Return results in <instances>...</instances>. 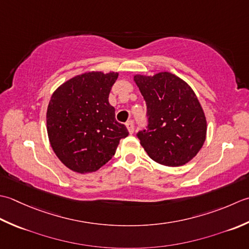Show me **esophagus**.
I'll use <instances>...</instances> for the list:
<instances>
[{"instance_id":"obj_1","label":"esophagus","mask_w":249,"mask_h":249,"mask_svg":"<svg viewBox=\"0 0 249 249\" xmlns=\"http://www.w3.org/2000/svg\"><path fill=\"white\" fill-rule=\"evenodd\" d=\"M125 126H126V129H128L129 133L130 134H133V132H134V124H133V121L129 120L128 123L125 124Z\"/></svg>"}]
</instances>
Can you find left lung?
I'll list each match as a JSON object with an SVG mask.
<instances>
[{
    "label": "left lung",
    "mask_w": 249,
    "mask_h": 249,
    "mask_svg": "<svg viewBox=\"0 0 249 249\" xmlns=\"http://www.w3.org/2000/svg\"><path fill=\"white\" fill-rule=\"evenodd\" d=\"M146 102L148 128L138 133L141 145L157 163L181 166L195 158L206 139L207 123L195 91L170 72L135 74Z\"/></svg>",
    "instance_id": "1"
}]
</instances>
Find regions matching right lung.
Wrapping results in <instances>:
<instances>
[{
    "label": "right lung",
    "mask_w": 249,
    "mask_h": 249,
    "mask_svg": "<svg viewBox=\"0 0 249 249\" xmlns=\"http://www.w3.org/2000/svg\"><path fill=\"white\" fill-rule=\"evenodd\" d=\"M117 72L91 71L76 75L53 91L47 114V134L59 160L76 173H92L108 162L119 141L129 135L115 119L108 102Z\"/></svg>",
    "instance_id": "1"
}]
</instances>
